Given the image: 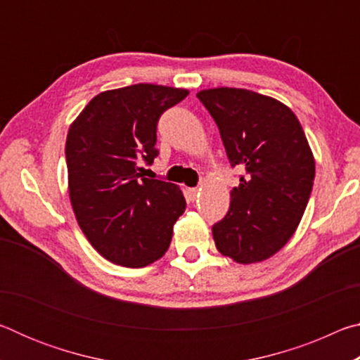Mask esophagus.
Returning <instances> with one entry per match:
<instances>
[{
    "mask_svg": "<svg viewBox=\"0 0 360 360\" xmlns=\"http://www.w3.org/2000/svg\"><path fill=\"white\" fill-rule=\"evenodd\" d=\"M198 192H200V188H198V187H191V188H187V193H188V197H191V200H195V198H197Z\"/></svg>",
    "mask_w": 360,
    "mask_h": 360,
    "instance_id": "esophagus-1",
    "label": "esophagus"
}]
</instances>
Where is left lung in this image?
<instances>
[{"instance_id":"1","label":"left lung","mask_w":360,"mask_h":360,"mask_svg":"<svg viewBox=\"0 0 360 360\" xmlns=\"http://www.w3.org/2000/svg\"><path fill=\"white\" fill-rule=\"evenodd\" d=\"M217 124L231 167L245 176L212 225L217 251L236 264L264 262L288 245L307 208L314 155L300 122L271 96L235 87L197 94Z\"/></svg>"}]
</instances>
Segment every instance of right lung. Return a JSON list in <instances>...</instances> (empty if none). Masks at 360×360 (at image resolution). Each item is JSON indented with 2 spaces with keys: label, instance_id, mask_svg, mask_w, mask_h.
<instances>
[{
  "label": "right lung",
  "instance_id": "right-lung-1",
  "mask_svg": "<svg viewBox=\"0 0 360 360\" xmlns=\"http://www.w3.org/2000/svg\"><path fill=\"white\" fill-rule=\"evenodd\" d=\"M187 89L135 84L101 92L70 125L68 191L85 238L115 265L141 268L163 257L186 210L181 187L143 178L158 155L157 120Z\"/></svg>",
  "mask_w": 360,
  "mask_h": 360
}]
</instances>
